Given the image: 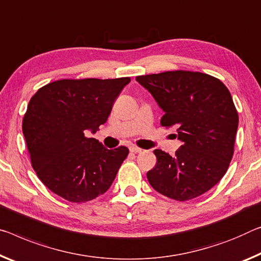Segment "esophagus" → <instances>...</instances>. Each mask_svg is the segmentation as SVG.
I'll return each mask as SVG.
<instances>
[{"label": "esophagus", "mask_w": 261, "mask_h": 261, "mask_svg": "<svg viewBox=\"0 0 261 261\" xmlns=\"http://www.w3.org/2000/svg\"><path fill=\"white\" fill-rule=\"evenodd\" d=\"M142 151H143L142 148H139L138 146H135V145L130 146V152H132V153H140Z\"/></svg>", "instance_id": "obj_1"}]
</instances>
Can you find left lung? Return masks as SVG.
Segmentation results:
<instances>
[{"instance_id":"left-lung-1","label":"left lung","mask_w":261,"mask_h":261,"mask_svg":"<svg viewBox=\"0 0 261 261\" xmlns=\"http://www.w3.org/2000/svg\"><path fill=\"white\" fill-rule=\"evenodd\" d=\"M164 110L161 125L174 127L182 145L175 154L154 150L156 165L147 180L176 201L202 195L227 171L233 155L238 113L229 89L217 77L169 71L136 77Z\"/></svg>"}]
</instances>
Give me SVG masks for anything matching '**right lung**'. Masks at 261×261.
<instances>
[{
    "mask_svg": "<svg viewBox=\"0 0 261 261\" xmlns=\"http://www.w3.org/2000/svg\"><path fill=\"white\" fill-rule=\"evenodd\" d=\"M131 81L118 79H63L41 87L23 118L31 165L46 187L74 203L105 194L129 148L108 150L95 138L116 98Z\"/></svg>",
    "mask_w": 261,
    "mask_h": 261,
    "instance_id": "1",
    "label": "right lung"
}]
</instances>
